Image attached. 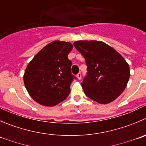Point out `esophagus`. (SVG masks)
Listing matches in <instances>:
<instances>
[{"label":"esophagus","instance_id":"esophagus-1","mask_svg":"<svg viewBox=\"0 0 146 146\" xmlns=\"http://www.w3.org/2000/svg\"><path fill=\"white\" fill-rule=\"evenodd\" d=\"M77 79H78V80H81L82 74H81V73H80V72L77 74Z\"/></svg>","mask_w":146,"mask_h":146}]
</instances>
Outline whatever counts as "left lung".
<instances>
[{"label":"left lung","instance_id":"1","mask_svg":"<svg viewBox=\"0 0 146 146\" xmlns=\"http://www.w3.org/2000/svg\"><path fill=\"white\" fill-rule=\"evenodd\" d=\"M74 46L87 66V75L81 83L85 95L100 104L110 103L118 98L130 78L125 59L100 41H77Z\"/></svg>","mask_w":146,"mask_h":146}]
</instances>
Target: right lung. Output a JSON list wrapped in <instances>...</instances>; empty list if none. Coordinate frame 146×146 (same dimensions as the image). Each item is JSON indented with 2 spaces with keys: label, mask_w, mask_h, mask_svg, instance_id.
Here are the masks:
<instances>
[{
  "label": "right lung",
  "mask_w": 146,
  "mask_h": 146,
  "mask_svg": "<svg viewBox=\"0 0 146 146\" xmlns=\"http://www.w3.org/2000/svg\"><path fill=\"white\" fill-rule=\"evenodd\" d=\"M72 48L71 43L54 41L40 50L28 64L23 75L25 87L40 105L55 106L69 95L74 76L67 56Z\"/></svg>",
  "instance_id": "add662e5"
}]
</instances>
